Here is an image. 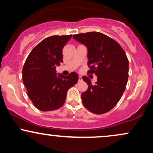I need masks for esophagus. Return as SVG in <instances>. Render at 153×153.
<instances>
[{
  "mask_svg": "<svg viewBox=\"0 0 153 153\" xmlns=\"http://www.w3.org/2000/svg\"><path fill=\"white\" fill-rule=\"evenodd\" d=\"M82 80V77H81V76H79V77H78V81H81Z\"/></svg>",
  "mask_w": 153,
  "mask_h": 153,
  "instance_id": "34e87169",
  "label": "esophagus"
}]
</instances>
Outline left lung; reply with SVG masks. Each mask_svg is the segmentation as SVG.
Here are the masks:
<instances>
[{"mask_svg": "<svg viewBox=\"0 0 153 153\" xmlns=\"http://www.w3.org/2000/svg\"><path fill=\"white\" fill-rule=\"evenodd\" d=\"M73 38L87 47L88 73L97 76L95 85L88 77H82L88 85L82 93V102L92 113H106L119 102L127 85L129 61L125 52L115 40L102 33L75 34Z\"/></svg>", "mask_w": 153, "mask_h": 153, "instance_id": "obj_1", "label": "left lung"}]
</instances>
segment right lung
I'll list each match as a JSON object with an SVG mask.
<instances>
[{
  "instance_id": "add662e5",
  "label": "right lung",
  "mask_w": 153,
  "mask_h": 153,
  "mask_svg": "<svg viewBox=\"0 0 153 153\" xmlns=\"http://www.w3.org/2000/svg\"><path fill=\"white\" fill-rule=\"evenodd\" d=\"M72 35L45 38L31 51L22 70L23 82L29 99L42 111L56 110L64 104L68 89L78 80L73 72L68 76L56 73L62 62V48Z\"/></svg>"
}]
</instances>
